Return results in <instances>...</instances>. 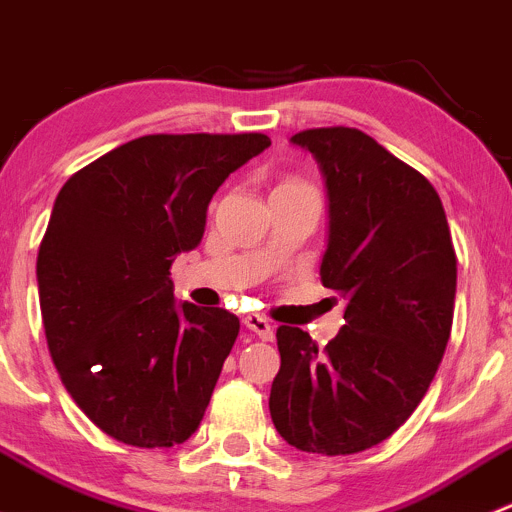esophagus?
<instances>
[{"label": "esophagus", "mask_w": 512, "mask_h": 512, "mask_svg": "<svg viewBox=\"0 0 512 512\" xmlns=\"http://www.w3.org/2000/svg\"><path fill=\"white\" fill-rule=\"evenodd\" d=\"M242 322H245V327L250 329V332H255L257 337H262L265 342H270V339L275 337V327H272V322L270 319L260 317V314H247Z\"/></svg>", "instance_id": "obj_1"}]
</instances>
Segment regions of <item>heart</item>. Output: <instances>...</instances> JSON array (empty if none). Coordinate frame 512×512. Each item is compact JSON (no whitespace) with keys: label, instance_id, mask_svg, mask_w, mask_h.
<instances>
[{"label":"heart","instance_id":"b5f03b06","mask_svg":"<svg viewBox=\"0 0 512 512\" xmlns=\"http://www.w3.org/2000/svg\"><path fill=\"white\" fill-rule=\"evenodd\" d=\"M285 183H302V180H299V178H287V180H282L280 185H285Z\"/></svg>","mask_w":512,"mask_h":512}]
</instances>
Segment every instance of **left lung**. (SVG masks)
<instances>
[{
  "mask_svg": "<svg viewBox=\"0 0 512 512\" xmlns=\"http://www.w3.org/2000/svg\"><path fill=\"white\" fill-rule=\"evenodd\" d=\"M329 193L322 285L347 302L324 349L277 329L270 414L289 446L349 456L389 438L426 396L453 324L456 250L436 188L359 128H309Z\"/></svg>",
  "mask_w": 512,
  "mask_h": 512,
  "instance_id": "obj_1",
  "label": "left lung"
}]
</instances>
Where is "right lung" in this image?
Returning a JSON list of instances; mask_svg holds the SVG:
<instances>
[{
    "label": "right lung",
    "mask_w": 512,
    "mask_h": 512,
    "mask_svg": "<svg viewBox=\"0 0 512 512\" xmlns=\"http://www.w3.org/2000/svg\"><path fill=\"white\" fill-rule=\"evenodd\" d=\"M265 133H156L113 148L56 195L36 257L61 384L116 441L170 448L198 431L240 319L175 307L170 265L203 240L227 175Z\"/></svg>",
    "instance_id": "right-lung-1"
}]
</instances>
